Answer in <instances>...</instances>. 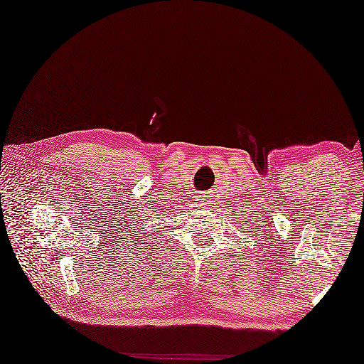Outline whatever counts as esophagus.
Segmentation results:
<instances>
[{
  "instance_id": "34e87169",
  "label": "esophagus",
  "mask_w": 364,
  "mask_h": 364,
  "mask_svg": "<svg viewBox=\"0 0 364 364\" xmlns=\"http://www.w3.org/2000/svg\"><path fill=\"white\" fill-rule=\"evenodd\" d=\"M205 201H206V200H205Z\"/></svg>"
}]
</instances>
